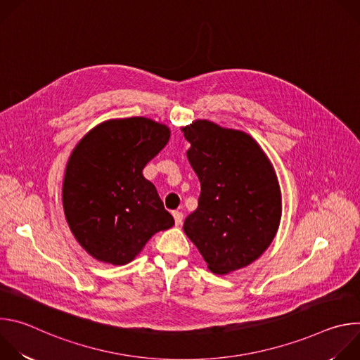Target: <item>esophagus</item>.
Instances as JSON below:
<instances>
[{
  "label": "esophagus",
  "mask_w": 360,
  "mask_h": 360,
  "mask_svg": "<svg viewBox=\"0 0 360 360\" xmlns=\"http://www.w3.org/2000/svg\"><path fill=\"white\" fill-rule=\"evenodd\" d=\"M172 215H174V218H175V224L179 226V225H182V219H184V214L181 212V211H174L172 212Z\"/></svg>",
  "instance_id": "1"
}]
</instances>
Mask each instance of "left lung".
Here are the masks:
<instances>
[{
  "mask_svg": "<svg viewBox=\"0 0 360 360\" xmlns=\"http://www.w3.org/2000/svg\"><path fill=\"white\" fill-rule=\"evenodd\" d=\"M188 161L200 182L198 208L184 231L214 274L248 266L279 226L281 189L272 164L242 131L199 120L184 128Z\"/></svg>",
  "mask_w": 360,
  "mask_h": 360,
  "instance_id": "1",
  "label": "left lung"
}]
</instances>
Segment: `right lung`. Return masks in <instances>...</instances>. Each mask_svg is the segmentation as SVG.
I'll use <instances>...</instances> for the list:
<instances>
[{"label": "right lung", "mask_w": 360, "mask_h": 360, "mask_svg": "<svg viewBox=\"0 0 360 360\" xmlns=\"http://www.w3.org/2000/svg\"><path fill=\"white\" fill-rule=\"evenodd\" d=\"M168 141L167 125L132 117L95 127L71 153L64 212L75 239L95 259L125 265L152 235L175 224L142 175Z\"/></svg>", "instance_id": "obj_1"}]
</instances>
